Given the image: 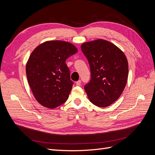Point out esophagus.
I'll return each instance as SVG.
<instances>
[{
  "instance_id": "34e87169",
  "label": "esophagus",
  "mask_w": 155,
  "mask_h": 155,
  "mask_svg": "<svg viewBox=\"0 0 155 155\" xmlns=\"http://www.w3.org/2000/svg\"><path fill=\"white\" fill-rule=\"evenodd\" d=\"M81 80H79V81H76V85H77V86H80V85H81Z\"/></svg>"
}]
</instances>
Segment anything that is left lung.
I'll return each mask as SVG.
<instances>
[{
  "label": "left lung",
  "instance_id": "8db88e82",
  "mask_svg": "<svg viewBox=\"0 0 155 155\" xmlns=\"http://www.w3.org/2000/svg\"><path fill=\"white\" fill-rule=\"evenodd\" d=\"M81 48L90 65L91 79L84 87L89 100L107 107L118 99L127 81L126 56L118 47L104 39L87 42Z\"/></svg>",
  "mask_w": 155,
  "mask_h": 155
}]
</instances>
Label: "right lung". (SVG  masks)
Wrapping results in <instances>:
<instances>
[{
  "label": "right lung",
  "mask_w": 155,
  "mask_h": 155,
  "mask_svg": "<svg viewBox=\"0 0 155 155\" xmlns=\"http://www.w3.org/2000/svg\"><path fill=\"white\" fill-rule=\"evenodd\" d=\"M76 52L74 45L62 41H46L31 52L26 65V76L41 105L54 109L67 100L73 81L65 61Z\"/></svg>",
  "instance_id": "obj_1"
}]
</instances>
